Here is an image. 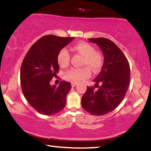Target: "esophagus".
<instances>
[{
	"label": "esophagus",
	"mask_w": 151,
	"mask_h": 151,
	"mask_svg": "<svg viewBox=\"0 0 151 151\" xmlns=\"http://www.w3.org/2000/svg\"><path fill=\"white\" fill-rule=\"evenodd\" d=\"M76 85H77V83H71V86H72L73 87H74V86H75Z\"/></svg>",
	"instance_id": "esophagus-1"
}]
</instances>
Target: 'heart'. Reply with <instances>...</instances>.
<instances>
[{
  "mask_svg": "<svg viewBox=\"0 0 151 151\" xmlns=\"http://www.w3.org/2000/svg\"><path fill=\"white\" fill-rule=\"evenodd\" d=\"M74 49L85 57L84 65H87L94 72H99L103 66L102 55L95 51L93 45L86 42H81L74 46ZM70 55L67 48H63L57 55V62L60 67L65 68L70 63ZM88 66L83 68H72L64 73V78L71 83H78L90 77L91 69Z\"/></svg>",
  "mask_w": 151,
  "mask_h": 151,
  "instance_id": "obj_1",
  "label": "heart"
}]
</instances>
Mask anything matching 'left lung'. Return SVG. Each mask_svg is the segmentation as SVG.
I'll list each match as a JSON object with an SVG mask.
<instances>
[{
  "label": "left lung",
  "instance_id": "obj_1",
  "mask_svg": "<svg viewBox=\"0 0 151 151\" xmlns=\"http://www.w3.org/2000/svg\"><path fill=\"white\" fill-rule=\"evenodd\" d=\"M101 48L104 63L101 73L93 81L101 84L97 91L88 86L81 99L83 108L93 115L101 116L112 112L124 98L130 83V66L121 50L104 38L88 39Z\"/></svg>",
  "mask_w": 151,
  "mask_h": 151
}]
</instances>
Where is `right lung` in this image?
Segmentation results:
<instances>
[{
  "label": "right lung",
  "mask_w": 151,
  "mask_h": 151,
  "mask_svg": "<svg viewBox=\"0 0 151 151\" xmlns=\"http://www.w3.org/2000/svg\"><path fill=\"white\" fill-rule=\"evenodd\" d=\"M75 37L46 35L33 45L22 61L20 84L28 103L39 113L53 115L65 108L71 85L61 81L58 86L50 82L59 70L57 55Z\"/></svg>",
  "instance_id": "right-lung-1"
}]
</instances>
